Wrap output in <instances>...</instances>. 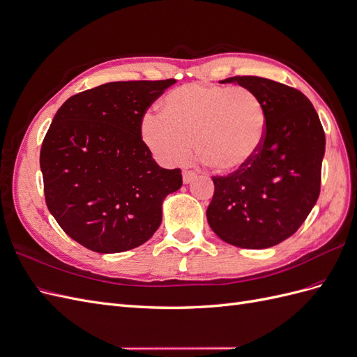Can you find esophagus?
<instances>
[{
    "label": "esophagus",
    "mask_w": 357,
    "mask_h": 357,
    "mask_svg": "<svg viewBox=\"0 0 357 357\" xmlns=\"http://www.w3.org/2000/svg\"><path fill=\"white\" fill-rule=\"evenodd\" d=\"M195 178H197V172H193L192 169H185V171H183V181H185L186 185H188V183L195 180Z\"/></svg>",
    "instance_id": "34e87169"
}]
</instances>
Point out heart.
Listing matches in <instances>:
<instances>
[{
    "mask_svg": "<svg viewBox=\"0 0 357 357\" xmlns=\"http://www.w3.org/2000/svg\"><path fill=\"white\" fill-rule=\"evenodd\" d=\"M265 135V107L243 86L183 84L165 96L160 114L142 121L143 142L160 162L183 164L195 143L198 158L222 174L250 165Z\"/></svg>",
    "mask_w": 357,
    "mask_h": 357,
    "instance_id": "b5f03b06",
    "label": "heart"
}]
</instances>
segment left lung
Returning a JSON list of instances; mask_svg holds the SVG:
<instances>
[{"mask_svg":"<svg viewBox=\"0 0 357 357\" xmlns=\"http://www.w3.org/2000/svg\"><path fill=\"white\" fill-rule=\"evenodd\" d=\"M261 98L266 135L253 162L229 176H214L207 220L225 243L268 248L294 235L320 195L325 131L301 91L256 75H235Z\"/></svg>","mask_w":357,"mask_h":357,"instance_id":"obj_1","label":"left lung"}]
</instances>
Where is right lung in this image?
<instances>
[{
  "instance_id": "1",
  "label": "right lung",
  "mask_w": 357,
  "mask_h": 357,
  "mask_svg": "<svg viewBox=\"0 0 357 357\" xmlns=\"http://www.w3.org/2000/svg\"><path fill=\"white\" fill-rule=\"evenodd\" d=\"M168 80L112 82L73 95L53 117L40 150L47 208L74 241L96 253L144 244L181 171L160 168L142 121Z\"/></svg>"
}]
</instances>
